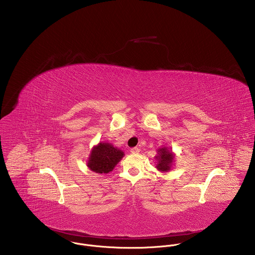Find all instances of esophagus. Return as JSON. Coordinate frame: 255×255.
Here are the masks:
<instances>
[{
  "mask_svg": "<svg viewBox=\"0 0 255 255\" xmlns=\"http://www.w3.org/2000/svg\"><path fill=\"white\" fill-rule=\"evenodd\" d=\"M139 151H140V149H139L138 147H132V148L130 149V152H131L132 154H137V153H139Z\"/></svg>",
  "mask_w": 255,
  "mask_h": 255,
  "instance_id": "1",
  "label": "esophagus"
}]
</instances>
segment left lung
<instances>
[{
  "instance_id": "8db88e82",
  "label": "left lung",
  "mask_w": 255,
  "mask_h": 255,
  "mask_svg": "<svg viewBox=\"0 0 255 255\" xmlns=\"http://www.w3.org/2000/svg\"><path fill=\"white\" fill-rule=\"evenodd\" d=\"M155 159L157 160L156 168L160 172H169L172 168L175 155L167 147H163L158 149V155L155 156Z\"/></svg>"
}]
</instances>
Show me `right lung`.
<instances>
[{"instance_id": "obj_1", "label": "right lung", "mask_w": 255, "mask_h": 255, "mask_svg": "<svg viewBox=\"0 0 255 255\" xmlns=\"http://www.w3.org/2000/svg\"><path fill=\"white\" fill-rule=\"evenodd\" d=\"M124 152L111 143L100 142L89 155L87 167L97 174H108L124 157Z\"/></svg>"}]
</instances>
